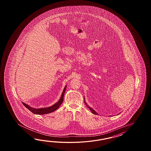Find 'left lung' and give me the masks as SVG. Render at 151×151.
Instances as JSON below:
<instances>
[{
  "label": "left lung",
  "instance_id": "1",
  "mask_svg": "<svg viewBox=\"0 0 151 151\" xmlns=\"http://www.w3.org/2000/svg\"><path fill=\"white\" fill-rule=\"evenodd\" d=\"M85 104H86V106H87V107H88V109H90V110H91V111L92 112V113H93V114H98V113H96V111H94V110H93V109H91V108L90 107H89V106H87V105L86 103H85Z\"/></svg>",
  "mask_w": 151,
  "mask_h": 151
}]
</instances>
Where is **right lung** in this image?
<instances>
[{
  "label": "right lung",
  "instance_id": "obj_1",
  "mask_svg": "<svg viewBox=\"0 0 151 151\" xmlns=\"http://www.w3.org/2000/svg\"><path fill=\"white\" fill-rule=\"evenodd\" d=\"M66 86L65 87L64 89L63 90V93L61 94V97L60 98L59 100L58 101V102L55 103L53 105L48 107H45V108H42V109H34L32 108L31 107L29 106L27 104H26L25 103H23V105L25 106L26 107L29 109L31 112L35 114H47V113H50L53 112V111H55L56 109H58L59 107L60 106L61 103L63 102V99H64V96L65 92L66 91Z\"/></svg>",
  "mask_w": 151,
  "mask_h": 151
}]
</instances>
